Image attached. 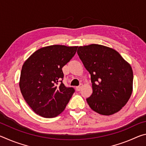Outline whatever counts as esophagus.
<instances>
[{
	"instance_id": "obj_1",
	"label": "esophagus",
	"mask_w": 146,
	"mask_h": 146,
	"mask_svg": "<svg viewBox=\"0 0 146 146\" xmlns=\"http://www.w3.org/2000/svg\"><path fill=\"white\" fill-rule=\"evenodd\" d=\"M82 84H80V86H76V90H77L78 91H80L81 90V89H82Z\"/></svg>"
}]
</instances>
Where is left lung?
Listing matches in <instances>:
<instances>
[{"label": "left lung", "instance_id": "8db88e82", "mask_svg": "<svg viewBox=\"0 0 146 146\" xmlns=\"http://www.w3.org/2000/svg\"><path fill=\"white\" fill-rule=\"evenodd\" d=\"M77 53L91 75L93 93L86 100L91 110L107 116L119 111L133 91L130 64L115 49L99 44L79 46Z\"/></svg>", "mask_w": 146, "mask_h": 146}]
</instances>
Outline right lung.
<instances>
[{
	"label": "right lung",
	"instance_id": "obj_1",
	"mask_svg": "<svg viewBox=\"0 0 146 146\" xmlns=\"http://www.w3.org/2000/svg\"><path fill=\"white\" fill-rule=\"evenodd\" d=\"M78 46L43 47L24 62L19 87L32 110L44 118L55 117L63 111L75 90L62 83L64 66L75 55Z\"/></svg>",
	"mask_w": 146,
	"mask_h": 146
}]
</instances>
